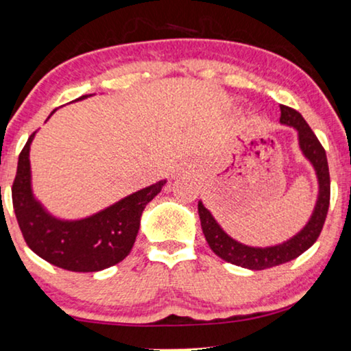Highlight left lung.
<instances>
[{
    "label": "left lung",
    "mask_w": 351,
    "mask_h": 351,
    "mask_svg": "<svg viewBox=\"0 0 351 351\" xmlns=\"http://www.w3.org/2000/svg\"><path fill=\"white\" fill-rule=\"evenodd\" d=\"M279 121H281V125L297 130L298 147H300L303 157L315 168L317 178V199L311 217L305 226L295 236L281 242V244L268 247H252L232 239L219 226V223L213 218L212 212L202 204V200H199L197 204L200 226H202L204 236L208 242L210 249L213 250V254L218 255L224 261H228V263L254 271L273 268V266L287 263V261L300 256L319 237L326 217H328L330 199V178L328 157H326L324 147L317 141L316 134L308 127V123L300 112L293 110L287 106H281V119H279Z\"/></svg>",
    "instance_id": "1"
}]
</instances>
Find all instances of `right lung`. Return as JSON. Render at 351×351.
Here are the masks:
<instances>
[{"mask_svg":"<svg viewBox=\"0 0 351 351\" xmlns=\"http://www.w3.org/2000/svg\"><path fill=\"white\" fill-rule=\"evenodd\" d=\"M88 96L91 95L75 101ZM35 133L19 156L12 183L14 213L27 245L48 263L75 273H95L120 263L133 249L144 208L160 193L167 180L139 189L86 218H56L32 189L30 146Z\"/></svg>","mask_w":351,"mask_h":351,"instance_id":"add662e5","label":"right lung"}]
</instances>
